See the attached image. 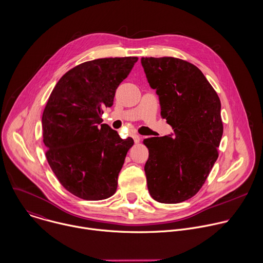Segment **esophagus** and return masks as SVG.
I'll return each mask as SVG.
<instances>
[{
	"label": "esophagus",
	"mask_w": 263,
	"mask_h": 263,
	"mask_svg": "<svg viewBox=\"0 0 263 263\" xmlns=\"http://www.w3.org/2000/svg\"><path fill=\"white\" fill-rule=\"evenodd\" d=\"M132 137H133V139H134V142H135V143H138V142L140 141V138H141L138 134H133V135H132Z\"/></svg>",
	"instance_id": "1"
}]
</instances>
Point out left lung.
Wrapping results in <instances>:
<instances>
[{
	"instance_id": "obj_1",
	"label": "left lung",
	"mask_w": 263,
	"mask_h": 263,
	"mask_svg": "<svg viewBox=\"0 0 263 263\" xmlns=\"http://www.w3.org/2000/svg\"><path fill=\"white\" fill-rule=\"evenodd\" d=\"M147 82L159 97L161 116L173 133L143 140L149 195L161 203H179L204 184L223 135L221 102L203 73L171 57L141 58Z\"/></svg>"
}]
</instances>
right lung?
Segmentation results:
<instances>
[{
    "label": "right lung",
    "mask_w": 263,
    "mask_h": 263,
    "mask_svg": "<svg viewBox=\"0 0 263 263\" xmlns=\"http://www.w3.org/2000/svg\"><path fill=\"white\" fill-rule=\"evenodd\" d=\"M137 57L105 58L82 63L55 84L42 116L46 159L62 186L85 200L112 196L131 137L123 139L102 124L104 107Z\"/></svg>",
    "instance_id": "obj_1"
}]
</instances>
